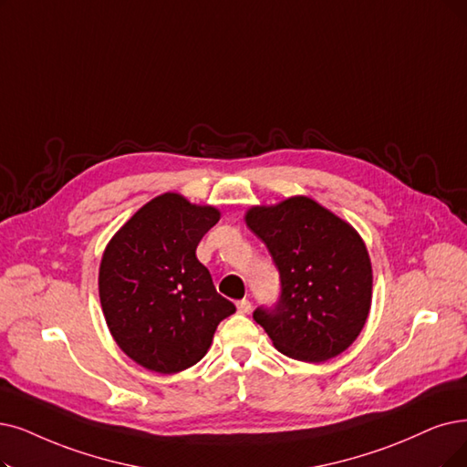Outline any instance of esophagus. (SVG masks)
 Instances as JSON below:
<instances>
[{
  "label": "esophagus",
  "mask_w": 467,
  "mask_h": 467,
  "mask_svg": "<svg viewBox=\"0 0 467 467\" xmlns=\"http://www.w3.org/2000/svg\"><path fill=\"white\" fill-rule=\"evenodd\" d=\"M249 310H251V301H249V298H241V301H237V312L247 314Z\"/></svg>",
  "instance_id": "1"
}]
</instances>
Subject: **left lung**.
<instances>
[{"mask_svg": "<svg viewBox=\"0 0 467 467\" xmlns=\"http://www.w3.org/2000/svg\"><path fill=\"white\" fill-rule=\"evenodd\" d=\"M247 226L265 241L279 272V298L253 312L289 358L324 362L358 337L371 305V265L347 222L308 197L254 207Z\"/></svg>", "mask_w": 467, "mask_h": 467, "instance_id": "8db88e82", "label": "left lung"}]
</instances>
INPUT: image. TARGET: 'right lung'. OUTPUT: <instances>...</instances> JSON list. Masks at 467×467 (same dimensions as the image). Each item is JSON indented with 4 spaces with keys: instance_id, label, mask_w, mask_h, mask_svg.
<instances>
[{
    "instance_id": "1",
    "label": "right lung",
    "mask_w": 467,
    "mask_h": 467,
    "mask_svg": "<svg viewBox=\"0 0 467 467\" xmlns=\"http://www.w3.org/2000/svg\"><path fill=\"white\" fill-rule=\"evenodd\" d=\"M220 213L176 193L149 201L110 239L99 268V298L119 347L140 366L176 374L207 354L218 324L235 312L197 245Z\"/></svg>"
}]
</instances>
